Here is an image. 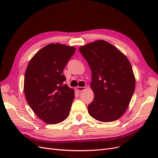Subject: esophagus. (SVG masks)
Wrapping results in <instances>:
<instances>
[{
	"mask_svg": "<svg viewBox=\"0 0 158 158\" xmlns=\"http://www.w3.org/2000/svg\"><path fill=\"white\" fill-rule=\"evenodd\" d=\"M76 89H77L78 92H82V91L85 90V87H79L78 86L76 88Z\"/></svg>",
	"mask_w": 158,
	"mask_h": 158,
	"instance_id": "1",
	"label": "esophagus"
}]
</instances>
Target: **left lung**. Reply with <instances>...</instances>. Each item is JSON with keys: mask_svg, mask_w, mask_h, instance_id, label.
<instances>
[{"mask_svg": "<svg viewBox=\"0 0 158 158\" xmlns=\"http://www.w3.org/2000/svg\"><path fill=\"white\" fill-rule=\"evenodd\" d=\"M92 71L94 93L88 113L101 122L117 120L125 113L135 89L132 66L125 55L109 43L98 40L79 48Z\"/></svg>", "mask_w": 158, "mask_h": 158, "instance_id": "obj_1", "label": "left lung"}]
</instances>
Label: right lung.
Listing matches in <instances>:
<instances>
[{
  "mask_svg": "<svg viewBox=\"0 0 158 158\" xmlns=\"http://www.w3.org/2000/svg\"><path fill=\"white\" fill-rule=\"evenodd\" d=\"M76 49L51 44L38 51L29 62L24 76L25 97L36 115L54 125L69 115L74 91L64 84L63 70Z\"/></svg>",
  "mask_w": 158,
  "mask_h": 158,
  "instance_id": "obj_1",
  "label": "right lung"
}]
</instances>
